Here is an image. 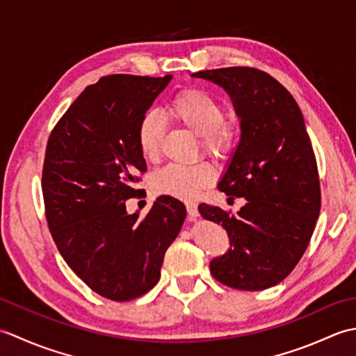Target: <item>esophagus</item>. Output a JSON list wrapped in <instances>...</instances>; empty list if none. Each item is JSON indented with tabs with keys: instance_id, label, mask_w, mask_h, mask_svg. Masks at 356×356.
<instances>
[{
	"instance_id": "esophagus-1",
	"label": "esophagus",
	"mask_w": 356,
	"mask_h": 356,
	"mask_svg": "<svg viewBox=\"0 0 356 356\" xmlns=\"http://www.w3.org/2000/svg\"><path fill=\"white\" fill-rule=\"evenodd\" d=\"M186 211H188V216L191 218H195L199 216V209H197V205H195V202H186Z\"/></svg>"
}]
</instances>
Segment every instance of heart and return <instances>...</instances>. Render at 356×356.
<instances>
[{
	"mask_svg": "<svg viewBox=\"0 0 356 356\" xmlns=\"http://www.w3.org/2000/svg\"><path fill=\"white\" fill-rule=\"evenodd\" d=\"M168 116L200 138L203 153L216 159L228 157L238 142V120L226 115L218 97L205 90L186 87L179 90L166 105ZM163 128L154 113L143 115L136 130L140 156L157 162L162 154ZM214 168L207 161L190 166L168 165L151 177V190L159 195L180 200H193L213 184Z\"/></svg>",
	"mask_w": 356,
	"mask_h": 356,
	"instance_id": "obj_1",
	"label": "heart"
}]
</instances>
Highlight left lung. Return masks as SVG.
<instances>
[{
	"instance_id": "1",
	"label": "left lung",
	"mask_w": 356,
	"mask_h": 356,
	"mask_svg": "<svg viewBox=\"0 0 356 356\" xmlns=\"http://www.w3.org/2000/svg\"><path fill=\"white\" fill-rule=\"evenodd\" d=\"M193 76L222 86L241 118V139L218 190L248 202L237 214L202 203L200 216L223 226L231 248L209 263L222 284L261 291L291 274L321 208L318 166L297 101L266 72L226 67Z\"/></svg>"
}]
</instances>
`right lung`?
I'll return each mask as SVG.
<instances>
[{
    "label": "right lung",
    "instance_id": "1",
    "mask_svg": "<svg viewBox=\"0 0 356 356\" xmlns=\"http://www.w3.org/2000/svg\"><path fill=\"white\" fill-rule=\"evenodd\" d=\"M171 78L102 76L58 120L45 147L41 186L51 237L74 274L113 301L156 286L186 217L184 203L170 195L143 217L125 208L147 171L138 124Z\"/></svg>",
    "mask_w": 356,
    "mask_h": 356
}]
</instances>
